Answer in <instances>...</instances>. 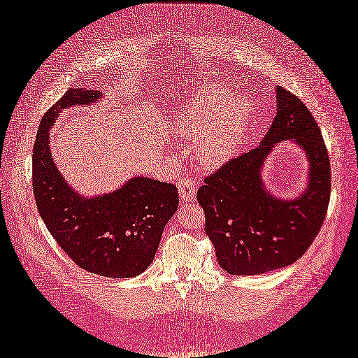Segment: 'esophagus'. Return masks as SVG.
<instances>
[{
	"mask_svg": "<svg viewBox=\"0 0 358 358\" xmlns=\"http://www.w3.org/2000/svg\"><path fill=\"white\" fill-rule=\"evenodd\" d=\"M178 189H179V198L184 202L194 201L196 198V184L194 180L188 178H182L178 182Z\"/></svg>",
	"mask_w": 358,
	"mask_h": 358,
	"instance_id": "1",
	"label": "esophagus"
}]
</instances>
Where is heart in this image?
I'll use <instances>...</instances> for the list:
<instances>
[{"label": "heart", "mask_w": 358, "mask_h": 358, "mask_svg": "<svg viewBox=\"0 0 358 358\" xmlns=\"http://www.w3.org/2000/svg\"><path fill=\"white\" fill-rule=\"evenodd\" d=\"M250 105L221 85L196 87L174 108L171 125L194 138V156L210 170L221 169L235 155L250 119Z\"/></svg>", "instance_id": "heart-1"}]
</instances>
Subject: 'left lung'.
Wrapping results in <instances>:
<instances>
[{
    "instance_id": "8db88e82",
    "label": "left lung",
    "mask_w": 358,
    "mask_h": 358,
    "mask_svg": "<svg viewBox=\"0 0 358 358\" xmlns=\"http://www.w3.org/2000/svg\"><path fill=\"white\" fill-rule=\"evenodd\" d=\"M276 115L259 147L222 165L198 189L206 233L230 275H261L287 267L322 229L331 196L329 156L315 119L294 94L276 86ZM294 141L308 159V180L295 199H278L262 170L276 144Z\"/></svg>"
}]
</instances>
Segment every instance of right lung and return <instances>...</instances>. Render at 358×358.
I'll use <instances>...</instances> for the list:
<instances>
[{
    "instance_id": "add662e5",
    "label": "right lung",
    "mask_w": 358,
    "mask_h": 358,
    "mask_svg": "<svg viewBox=\"0 0 358 358\" xmlns=\"http://www.w3.org/2000/svg\"><path fill=\"white\" fill-rule=\"evenodd\" d=\"M100 91L74 87L43 115L32 155L36 208L64 253L85 271L109 278H133L155 259L165 229L179 206L178 188L134 176L111 193L80 194L57 169L49 131L62 111L90 106Z\"/></svg>"
}]
</instances>
